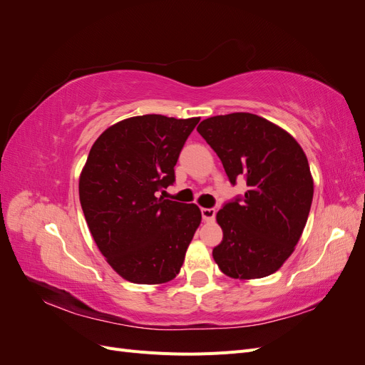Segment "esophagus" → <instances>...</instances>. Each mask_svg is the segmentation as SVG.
<instances>
[{
	"label": "esophagus",
	"mask_w": 365,
	"mask_h": 365,
	"mask_svg": "<svg viewBox=\"0 0 365 365\" xmlns=\"http://www.w3.org/2000/svg\"><path fill=\"white\" fill-rule=\"evenodd\" d=\"M201 215H202V219L205 220V222H212V220H215L216 210L215 208H201Z\"/></svg>",
	"instance_id": "esophagus-1"
}]
</instances>
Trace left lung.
Listing matches in <instances>:
<instances>
[{"label": "left lung", "instance_id": "obj_1", "mask_svg": "<svg viewBox=\"0 0 365 365\" xmlns=\"http://www.w3.org/2000/svg\"><path fill=\"white\" fill-rule=\"evenodd\" d=\"M197 132L228 181L248 185L216 215L224 237L213 259L233 279L267 277L291 256L311 212L314 181L304 152L288 132L250 113L210 117Z\"/></svg>", "mask_w": 365, "mask_h": 365}]
</instances>
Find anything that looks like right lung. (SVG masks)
I'll return each instance as SVG.
<instances>
[{"label":"right lung","instance_id":"add662e5","mask_svg":"<svg viewBox=\"0 0 365 365\" xmlns=\"http://www.w3.org/2000/svg\"><path fill=\"white\" fill-rule=\"evenodd\" d=\"M200 118L130 117L96 140L79 181L88 228L121 277L158 284L176 277L201 224L195 204L158 197Z\"/></svg>","mask_w":365,"mask_h":365}]
</instances>
